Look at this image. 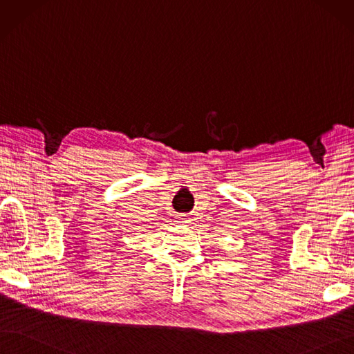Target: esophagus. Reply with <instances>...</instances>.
Here are the masks:
<instances>
[{"label": "esophagus", "mask_w": 354, "mask_h": 354, "mask_svg": "<svg viewBox=\"0 0 354 354\" xmlns=\"http://www.w3.org/2000/svg\"><path fill=\"white\" fill-rule=\"evenodd\" d=\"M176 221L179 225H187V223H189V217L187 214H179V216H176Z\"/></svg>", "instance_id": "obj_1"}]
</instances>
